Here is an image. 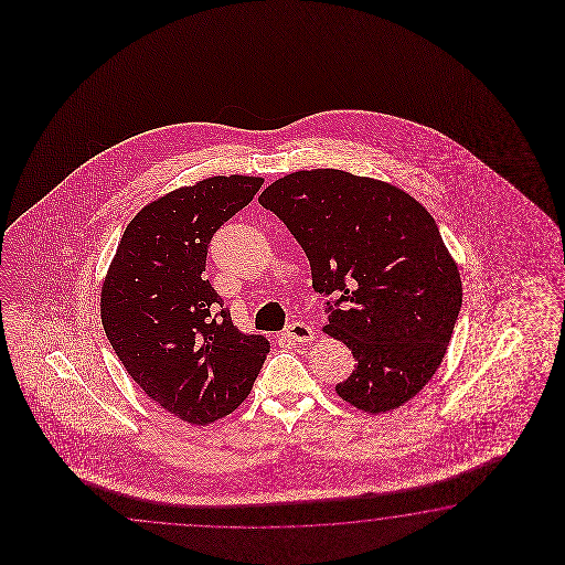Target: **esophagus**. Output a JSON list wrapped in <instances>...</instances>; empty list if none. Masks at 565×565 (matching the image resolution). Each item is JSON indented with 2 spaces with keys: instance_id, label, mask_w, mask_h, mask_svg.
<instances>
[{
  "instance_id": "1",
  "label": "esophagus",
  "mask_w": 565,
  "mask_h": 565,
  "mask_svg": "<svg viewBox=\"0 0 565 565\" xmlns=\"http://www.w3.org/2000/svg\"><path fill=\"white\" fill-rule=\"evenodd\" d=\"M285 337L290 341H297V343H309V341H312L315 333H312L311 324L295 321L285 329Z\"/></svg>"
}]
</instances>
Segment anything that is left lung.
Segmentation results:
<instances>
[{"label": "left lung", "instance_id": "left-lung-1", "mask_svg": "<svg viewBox=\"0 0 565 565\" xmlns=\"http://www.w3.org/2000/svg\"><path fill=\"white\" fill-rule=\"evenodd\" d=\"M299 242L324 302V333L355 370L339 397L370 414L396 409L430 382L462 307L457 265L434 217L384 181L339 169L297 171L260 193Z\"/></svg>", "mask_w": 565, "mask_h": 565}]
</instances>
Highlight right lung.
<instances>
[{
    "label": "right lung",
    "mask_w": 565,
    "mask_h": 565,
    "mask_svg": "<svg viewBox=\"0 0 565 565\" xmlns=\"http://www.w3.org/2000/svg\"><path fill=\"white\" fill-rule=\"evenodd\" d=\"M265 180L217 175L159 198L132 217L100 292V319L120 363L147 396L190 424L228 416L268 353L244 335L204 277L220 226Z\"/></svg>",
    "instance_id": "add662e5"
}]
</instances>
